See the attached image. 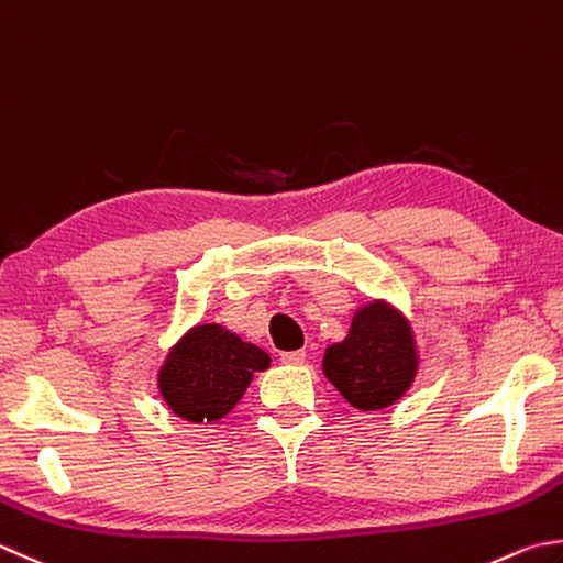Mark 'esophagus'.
<instances>
[{
  "label": "esophagus",
  "mask_w": 563,
  "mask_h": 563,
  "mask_svg": "<svg viewBox=\"0 0 563 563\" xmlns=\"http://www.w3.org/2000/svg\"><path fill=\"white\" fill-rule=\"evenodd\" d=\"M306 360L303 350H291V353H282V363L286 365H301Z\"/></svg>",
  "instance_id": "esophagus-1"
}]
</instances>
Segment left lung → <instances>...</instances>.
<instances>
[{
	"mask_svg": "<svg viewBox=\"0 0 563 563\" xmlns=\"http://www.w3.org/2000/svg\"><path fill=\"white\" fill-rule=\"evenodd\" d=\"M419 369L417 341L401 311L385 301L360 306L341 343L325 347L323 375L360 411H377L407 395Z\"/></svg>",
	"mask_w": 563,
	"mask_h": 563,
	"instance_id": "8db88e82",
	"label": "left lung"
}]
</instances>
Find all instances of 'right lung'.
Instances as JSON below:
<instances>
[{"instance_id":"1","label":"right lung","mask_w":563,"mask_h":563,"mask_svg":"<svg viewBox=\"0 0 563 563\" xmlns=\"http://www.w3.org/2000/svg\"><path fill=\"white\" fill-rule=\"evenodd\" d=\"M269 355L220 323H198L181 335L158 367V391L176 417L203 423L235 409L254 373L269 367Z\"/></svg>"}]
</instances>
